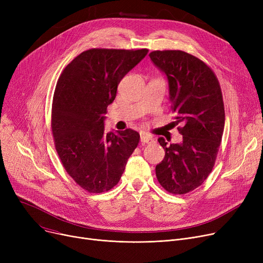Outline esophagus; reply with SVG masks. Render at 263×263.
Returning a JSON list of instances; mask_svg holds the SVG:
<instances>
[{
  "mask_svg": "<svg viewBox=\"0 0 263 263\" xmlns=\"http://www.w3.org/2000/svg\"><path fill=\"white\" fill-rule=\"evenodd\" d=\"M153 141H154L153 136H150V135H148L146 133L141 134V142H142V144H148V143H151Z\"/></svg>",
  "mask_w": 263,
  "mask_h": 263,
  "instance_id": "1",
  "label": "esophagus"
}]
</instances>
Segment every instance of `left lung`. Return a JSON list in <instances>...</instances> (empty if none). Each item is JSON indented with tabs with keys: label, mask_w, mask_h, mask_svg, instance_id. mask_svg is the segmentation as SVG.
Instances as JSON below:
<instances>
[{
	"label": "left lung",
	"mask_w": 263,
	"mask_h": 263,
	"mask_svg": "<svg viewBox=\"0 0 263 263\" xmlns=\"http://www.w3.org/2000/svg\"><path fill=\"white\" fill-rule=\"evenodd\" d=\"M149 57L166 77L176 123L182 124L180 143L158 139L165 157L156 175L165 190L181 195L201 185L214 166L225 124L223 96L213 71L193 55L170 50Z\"/></svg>",
	"instance_id": "8db88e82"
}]
</instances>
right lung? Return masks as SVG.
<instances>
[{
    "label": "right lung",
    "instance_id": "1",
    "mask_svg": "<svg viewBox=\"0 0 263 263\" xmlns=\"http://www.w3.org/2000/svg\"><path fill=\"white\" fill-rule=\"evenodd\" d=\"M148 53L90 49L67 65L55 88L52 132L66 172L89 193L114 187L140 141L132 129L105 133L106 107L121 79Z\"/></svg>",
    "mask_w": 263,
    "mask_h": 263
}]
</instances>
